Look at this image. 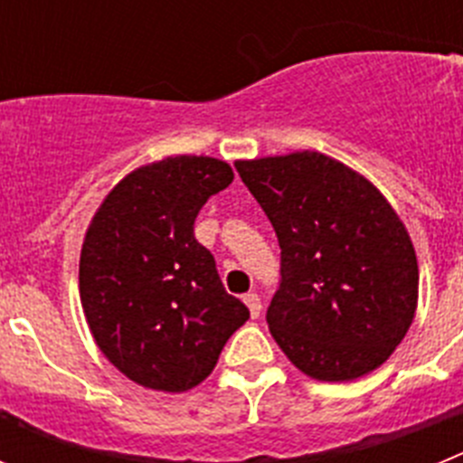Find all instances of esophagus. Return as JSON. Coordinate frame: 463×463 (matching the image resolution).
<instances>
[{
  "instance_id": "esophagus-1",
  "label": "esophagus",
  "mask_w": 463,
  "mask_h": 463,
  "mask_svg": "<svg viewBox=\"0 0 463 463\" xmlns=\"http://www.w3.org/2000/svg\"><path fill=\"white\" fill-rule=\"evenodd\" d=\"M243 301H245V306L250 308L252 317H260V313H261V301H260V297H257V292H248V294H245V297H243Z\"/></svg>"
}]
</instances>
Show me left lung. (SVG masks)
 <instances>
[{
	"label": "left lung",
	"mask_w": 463,
	"mask_h": 463,
	"mask_svg": "<svg viewBox=\"0 0 463 463\" xmlns=\"http://www.w3.org/2000/svg\"><path fill=\"white\" fill-rule=\"evenodd\" d=\"M234 166L280 245L267 322L282 353L325 383L378 369L406 336L420 285L394 208L357 171L313 150Z\"/></svg>",
	"instance_id": "left-lung-1"
}]
</instances>
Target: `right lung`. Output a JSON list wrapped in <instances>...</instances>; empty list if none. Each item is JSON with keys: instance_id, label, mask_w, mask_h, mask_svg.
<instances>
[{"instance_id": "add662e5", "label": "right lung", "mask_w": 463, "mask_h": 463, "mask_svg": "<svg viewBox=\"0 0 463 463\" xmlns=\"http://www.w3.org/2000/svg\"><path fill=\"white\" fill-rule=\"evenodd\" d=\"M234 181L227 162L166 157L125 175L80 250V304L94 341L134 383L185 392L206 380L250 310L227 294L194 220Z\"/></svg>"}]
</instances>
